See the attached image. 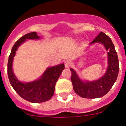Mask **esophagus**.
I'll list each match as a JSON object with an SVG mask.
<instances>
[{
    "instance_id": "34e87169",
    "label": "esophagus",
    "mask_w": 126,
    "mask_h": 126,
    "mask_svg": "<svg viewBox=\"0 0 126 126\" xmlns=\"http://www.w3.org/2000/svg\"><path fill=\"white\" fill-rule=\"evenodd\" d=\"M64 66L66 68H69L70 66V62L69 60H66L64 61Z\"/></svg>"
}]
</instances>
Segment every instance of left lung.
<instances>
[{
  "instance_id": "obj_1",
  "label": "left lung",
  "mask_w": 126,
  "mask_h": 126,
  "mask_svg": "<svg viewBox=\"0 0 126 126\" xmlns=\"http://www.w3.org/2000/svg\"><path fill=\"white\" fill-rule=\"evenodd\" d=\"M100 43L104 44L108 52V67L106 73L102 78L94 82L82 81L75 70L70 69L72 72L71 81L75 92L78 95L85 98H97L104 96L109 92L116 81L118 74V59L117 54L111 38L102 32L90 44Z\"/></svg>"
}]
</instances>
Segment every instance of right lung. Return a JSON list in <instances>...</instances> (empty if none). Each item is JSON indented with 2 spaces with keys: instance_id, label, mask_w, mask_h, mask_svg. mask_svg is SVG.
Segmentation results:
<instances>
[{
  "instance_id": "add662e5",
  "label": "right lung",
  "mask_w": 126,
  "mask_h": 126,
  "mask_svg": "<svg viewBox=\"0 0 126 126\" xmlns=\"http://www.w3.org/2000/svg\"><path fill=\"white\" fill-rule=\"evenodd\" d=\"M36 32L25 34L21 37L13 46L8 63V75L10 83L16 93L23 99L34 103L48 101L54 94L55 86L61 73L64 70V64L48 68L41 78L34 82L22 83L19 81L12 70V62L19 46L27 39H39Z\"/></svg>"
}]
</instances>
